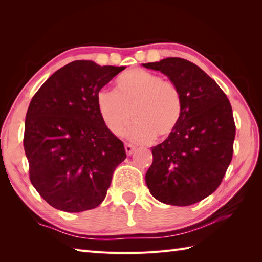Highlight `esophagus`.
Here are the masks:
<instances>
[{
    "label": "esophagus",
    "mask_w": 262,
    "mask_h": 262,
    "mask_svg": "<svg viewBox=\"0 0 262 262\" xmlns=\"http://www.w3.org/2000/svg\"><path fill=\"white\" fill-rule=\"evenodd\" d=\"M124 148H125V152L127 156H131L133 154V151H135V147H133L130 143H125Z\"/></svg>",
    "instance_id": "obj_1"
}]
</instances>
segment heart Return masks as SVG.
<instances>
[{
	"label": "heart",
	"mask_w": 262,
	"mask_h": 262,
	"mask_svg": "<svg viewBox=\"0 0 262 262\" xmlns=\"http://www.w3.org/2000/svg\"><path fill=\"white\" fill-rule=\"evenodd\" d=\"M97 112L114 136L125 132L132 142L148 143L171 136L183 115L179 87L146 69H130L116 78L115 91L103 89L96 95Z\"/></svg>",
	"instance_id": "heart-1"
}]
</instances>
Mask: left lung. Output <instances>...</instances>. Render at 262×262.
Wrapping results in <instances>:
<instances>
[{"label": "left lung", "instance_id": "8db88e82", "mask_svg": "<svg viewBox=\"0 0 262 262\" xmlns=\"http://www.w3.org/2000/svg\"><path fill=\"white\" fill-rule=\"evenodd\" d=\"M175 83L183 95V115L171 136L151 148L146 184L156 200L188 206L214 193L233 155L235 125L228 97L195 63L170 57L142 63Z\"/></svg>", "mask_w": 262, "mask_h": 262}]
</instances>
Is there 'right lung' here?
<instances>
[{"label": "right lung", "instance_id": "add662e5", "mask_svg": "<svg viewBox=\"0 0 262 262\" xmlns=\"http://www.w3.org/2000/svg\"><path fill=\"white\" fill-rule=\"evenodd\" d=\"M125 67L75 60L58 69L29 105L23 146L33 187L68 213L95 208L126 158L124 144L104 125L96 95Z\"/></svg>", "mask_w": 262, "mask_h": 262}]
</instances>
